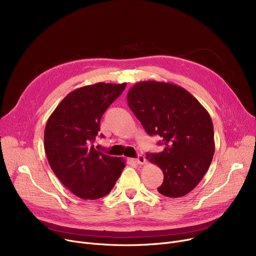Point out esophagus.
<instances>
[{
  "mask_svg": "<svg viewBox=\"0 0 256 256\" xmlns=\"http://www.w3.org/2000/svg\"><path fill=\"white\" fill-rule=\"evenodd\" d=\"M135 160H136V163L139 164V165H143V164L146 163V158H145V156H142V154H139V156L136 158Z\"/></svg>",
  "mask_w": 256,
  "mask_h": 256,
  "instance_id": "1",
  "label": "esophagus"
}]
</instances>
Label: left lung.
<instances>
[{"label": "left lung", "instance_id": "8db88e82", "mask_svg": "<svg viewBox=\"0 0 256 256\" xmlns=\"http://www.w3.org/2000/svg\"><path fill=\"white\" fill-rule=\"evenodd\" d=\"M128 104L146 132L162 138L165 150L146 158L164 173L160 194L186 195L202 180L214 152L210 114L193 96L171 83L144 80L128 93Z\"/></svg>", "mask_w": 256, "mask_h": 256}]
</instances>
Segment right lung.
<instances>
[{
  "label": "right lung",
  "instance_id": "right-lung-1",
  "mask_svg": "<svg viewBox=\"0 0 256 256\" xmlns=\"http://www.w3.org/2000/svg\"><path fill=\"white\" fill-rule=\"evenodd\" d=\"M126 86L96 83L78 88L62 100L46 122L44 150L50 166L67 189L82 199L109 194L126 167L124 158L104 154L92 145L102 116Z\"/></svg>",
  "mask_w": 256,
  "mask_h": 256
}]
</instances>
